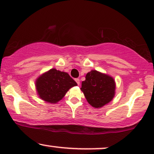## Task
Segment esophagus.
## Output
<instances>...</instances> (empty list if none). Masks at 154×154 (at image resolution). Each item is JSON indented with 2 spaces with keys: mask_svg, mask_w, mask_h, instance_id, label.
<instances>
[{
  "mask_svg": "<svg viewBox=\"0 0 154 154\" xmlns=\"http://www.w3.org/2000/svg\"><path fill=\"white\" fill-rule=\"evenodd\" d=\"M75 80V82L77 83V85H79V83H80V82H79V78H76Z\"/></svg>",
  "mask_w": 154,
  "mask_h": 154,
  "instance_id": "obj_1",
  "label": "esophagus"
}]
</instances>
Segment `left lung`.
Listing matches in <instances>:
<instances>
[{
  "label": "left lung",
  "mask_w": 154,
  "mask_h": 154,
  "mask_svg": "<svg viewBox=\"0 0 154 154\" xmlns=\"http://www.w3.org/2000/svg\"><path fill=\"white\" fill-rule=\"evenodd\" d=\"M115 90L114 79L96 70H92L87 74L81 88L87 100L95 107H103L112 100Z\"/></svg>",
  "instance_id": "8db88e82"
}]
</instances>
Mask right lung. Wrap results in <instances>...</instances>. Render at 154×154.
<instances>
[{"label": "right lung", "instance_id": "obj_1", "mask_svg": "<svg viewBox=\"0 0 154 154\" xmlns=\"http://www.w3.org/2000/svg\"><path fill=\"white\" fill-rule=\"evenodd\" d=\"M77 82L66 72L51 69L37 79L36 86L38 95L44 100L56 103Z\"/></svg>", "mask_w": 154, "mask_h": 154}]
</instances>
